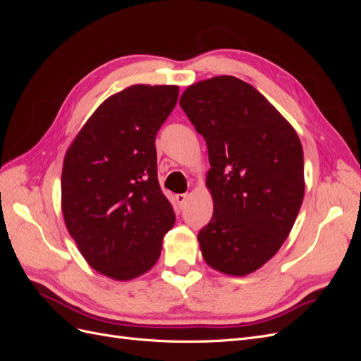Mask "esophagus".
<instances>
[{"label":"esophagus","mask_w":361,"mask_h":361,"mask_svg":"<svg viewBox=\"0 0 361 361\" xmlns=\"http://www.w3.org/2000/svg\"><path fill=\"white\" fill-rule=\"evenodd\" d=\"M187 199H188V194H178L176 195V200H178V203H179V206L182 207L185 203H187Z\"/></svg>","instance_id":"1"}]
</instances>
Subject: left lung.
Wrapping results in <instances>:
<instances>
[{
	"label": "left lung",
	"mask_w": 361,
	"mask_h": 361,
	"mask_svg": "<svg viewBox=\"0 0 361 361\" xmlns=\"http://www.w3.org/2000/svg\"><path fill=\"white\" fill-rule=\"evenodd\" d=\"M179 104L211 164L214 214L197 236L203 259L224 274L247 276L277 253L297 220L301 141L264 94L235 76L192 84Z\"/></svg>",
	"instance_id": "obj_1"
}]
</instances>
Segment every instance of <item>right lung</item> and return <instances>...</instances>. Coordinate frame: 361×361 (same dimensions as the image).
Returning <instances> with one entry per match:
<instances>
[{"label":"right lung","mask_w":361,"mask_h":361,"mask_svg":"<svg viewBox=\"0 0 361 361\" xmlns=\"http://www.w3.org/2000/svg\"><path fill=\"white\" fill-rule=\"evenodd\" d=\"M178 96L176 85L143 84L113 94L64 157V223L84 259L111 279L154 267L176 221L158 182L155 137Z\"/></svg>","instance_id":"1"}]
</instances>
